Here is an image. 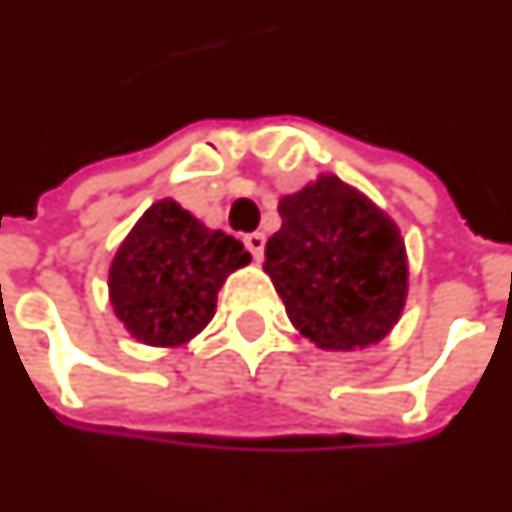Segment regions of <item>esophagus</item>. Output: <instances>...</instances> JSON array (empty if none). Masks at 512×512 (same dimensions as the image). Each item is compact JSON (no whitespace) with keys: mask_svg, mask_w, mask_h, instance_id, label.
Returning <instances> with one entry per match:
<instances>
[{"mask_svg":"<svg viewBox=\"0 0 512 512\" xmlns=\"http://www.w3.org/2000/svg\"><path fill=\"white\" fill-rule=\"evenodd\" d=\"M244 244L249 249V255L255 257V260H263V249H266V235L263 232H249V235H244Z\"/></svg>","mask_w":512,"mask_h":512,"instance_id":"34e87169","label":"esophagus"}]
</instances>
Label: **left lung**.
<instances>
[{"label": "left lung", "mask_w": 512, "mask_h": 512, "mask_svg": "<svg viewBox=\"0 0 512 512\" xmlns=\"http://www.w3.org/2000/svg\"><path fill=\"white\" fill-rule=\"evenodd\" d=\"M282 227L263 268L293 327L321 349H363L405 307V241L385 213L338 177H318L280 202Z\"/></svg>", "instance_id": "1"}]
</instances>
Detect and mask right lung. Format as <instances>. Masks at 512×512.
I'll return each mask as SVG.
<instances>
[{
	"label": "right lung",
	"mask_w": 512,
	"mask_h": 512,
	"mask_svg": "<svg viewBox=\"0 0 512 512\" xmlns=\"http://www.w3.org/2000/svg\"><path fill=\"white\" fill-rule=\"evenodd\" d=\"M252 257L241 241L207 230L163 199L146 210L110 266V302L124 327L149 346L194 338L216 313V296Z\"/></svg>",
	"instance_id": "obj_1"
}]
</instances>
